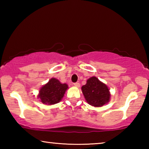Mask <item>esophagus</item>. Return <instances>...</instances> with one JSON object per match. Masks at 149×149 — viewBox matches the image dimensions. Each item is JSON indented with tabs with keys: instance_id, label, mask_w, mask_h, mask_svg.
<instances>
[{
	"instance_id": "obj_1",
	"label": "esophagus",
	"mask_w": 149,
	"mask_h": 149,
	"mask_svg": "<svg viewBox=\"0 0 149 149\" xmlns=\"http://www.w3.org/2000/svg\"><path fill=\"white\" fill-rule=\"evenodd\" d=\"M74 86L77 87H80V84H79V83H77V82H76V83H74Z\"/></svg>"
}]
</instances>
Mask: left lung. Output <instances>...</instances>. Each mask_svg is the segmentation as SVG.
Listing matches in <instances>:
<instances>
[{
  "mask_svg": "<svg viewBox=\"0 0 149 149\" xmlns=\"http://www.w3.org/2000/svg\"><path fill=\"white\" fill-rule=\"evenodd\" d=\"M81 90L86 101L93 107H102L110 100L108 87L96 77L89 78L87 84L82 86Z\"/></svg>",
  "mask_w": 149,
  "mask_h": 149,
  "instance_id": "left-lung-1",
  "label": "left lung"
}]
</instances>
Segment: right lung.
<instances>
[{
    "label": "right lung",
    "mask_w": 149,
    "mask_h": 149,
    "mask_svg": "<svg viewBox=\"0 0 149 149\" xmlns=\"http://www.w3.org/2000/svg\"><path fill=\"white\" fill-rule=\"evenodd\" d=\"M68 88L67 84H61L58 79L52 78L41 87L38 97L43 104H56L62 100Z\"/></svg>",
    "instance_id": "right-lung-1"
}]
</instances>
